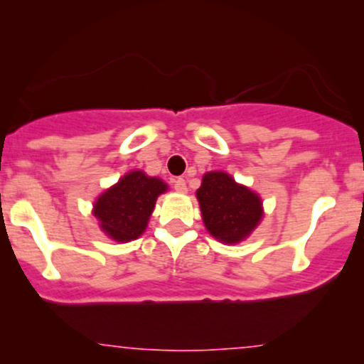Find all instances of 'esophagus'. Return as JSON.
Instances as JSON below:
<instances>
[{"instance_id": "obj_1", "label": "esophagus", "mask_w": 364, "mask_h": 364, "mask_svg": "<svg viewBox=\"0 0 364 364\" xmlns=\"http://www.w3.org/2000/svg\"><path fill=\"white\" fill-rule=\"evenodd\" d=\"M173 188L178 191V193H185V191H186V181L183 178H176L173 181Z\"/></svg>"}]
</instances>
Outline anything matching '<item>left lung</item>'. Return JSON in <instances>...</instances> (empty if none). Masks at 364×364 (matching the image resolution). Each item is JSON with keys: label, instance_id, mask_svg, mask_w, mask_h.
I'll return each mask as SVG.
<instances>
[{"label": "left lung", "instance_id": "1", "mask_svg": "<svg viewBox=\"0 0 364 364\" xmlns=\"http://www.w3.org/2000/svg\"><path fill=\"white\" fill-rule=\"evenodd\" d=\"M196 198L208 232L224 243L245 240L262 219L258 195L237 185L229 174L220 171H212L203 176Z\"/></svg>", "mask_w": 364, "mask_h": 364}]
</instances>
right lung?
<instances>
[{
    "label": "right lung",
    "mask_w": 364,
    "mask_h": 364,
    "mask_svg": "<svg viewBox=\"0 0 364 364\" xmlns=\"http://www.w3.org/2000/svg\"><path fill=\"white\" fill-rule=\"evenodd\" d=\"M168 190L164 181L132 171L118 185L104 191L94 205L102 231L116 241L136 240L145 231L157 196Z\"/></svg>",
    "instance_id": "right-lung-1"
}]
</instances>
